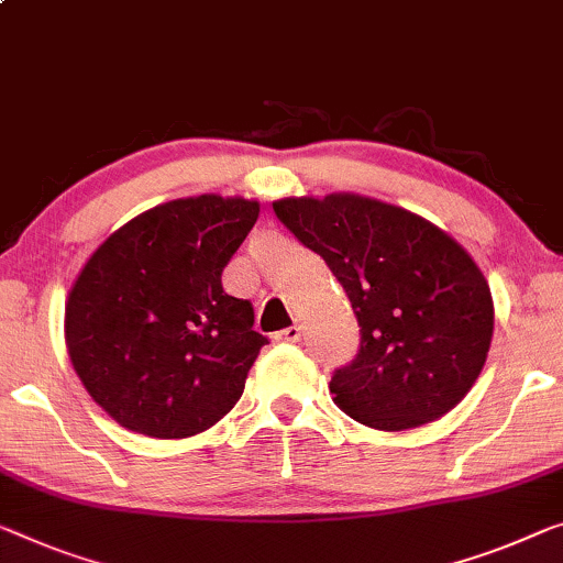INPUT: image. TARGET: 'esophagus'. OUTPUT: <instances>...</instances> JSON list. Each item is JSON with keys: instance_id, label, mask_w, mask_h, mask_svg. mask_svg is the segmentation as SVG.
<instances>
[{"instance_id": "obj_1", "label": "esophagus", "mask_w": 563, "mask_h": 563, "mask_svg": "<svg viewBox=\"0 0 563 563\" xmlns=\"http://www.w3.org/2000/svg\"><path fill=\"white\" fill-rule=\"evenodd\" d=\"M276 340H279V342H299L301 340V327L299 324L287 327V330H282L279 334H276Z\"/></svg>"}]
</instances>
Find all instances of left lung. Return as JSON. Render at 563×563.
Wrapping results in <instances>:
<instances>
[{
  "mask_svg": "<svg viewBox=\"0 0 563 563\" xmlns=\"http://www.w3.org/2000/svg\"><path fill=\"white\" fill-rule=\"evenodd\" d=\"M284 227L330 266L360 322V352L334 372L336 408L362 426H426L486 365L493 297L457 241L422 216L360 194L274 201Z\"/></svg>",
  "mask_w": 563,
  "mask_h": 563,
  "instance_id": "left-lung-1",
  "label": "left lung"
}]
</instances>
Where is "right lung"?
<instances>
[{"label": "right lung", "instance_id": "1", "mask_svg": "<svg viewBox=\"0 0 563 563\" xmlns=\"http://www.w3.org/2000/svg\"><path fill=\"white\" fill-rule=\"evenodd\" d=\"M258 201L203 194L161 203L95 249L65 301V344L95 402L118 426L161 440L216 426L266 344L254 309L221 272Z\"/></svg>", "mask_w": 563, "mask_h": 563}]
</instances>
